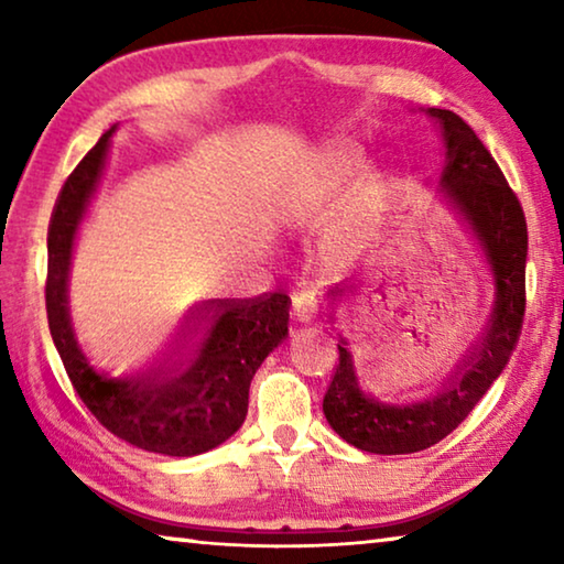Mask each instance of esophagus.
I'll return each instance as SVG.
<instances>
[{
    "label": "esophagus",
    "mask_w": 564,
    "mask_h": 564,
    "mask_svg": "<svg viewBox=\"0 0 564 564\" xmlns=\"http://www.w3.org/2000/svg\"><path fill=\"white\" fill-rule=\"evenodd\" d=\"M316 313H318V305L316 299H313V293H293V321L295 323H313L316 321Z\"/></svg>",
    "instance_id": "obj_1"
}]
</instances>
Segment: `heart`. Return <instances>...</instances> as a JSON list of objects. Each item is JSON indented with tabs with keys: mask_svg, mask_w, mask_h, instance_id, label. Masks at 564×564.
<instances>
[{
	"mask_svg": "<svg viewBox=\"0 0 564 564\" xmlns=\"http://www.w3.org/2000/svg\"><path fill=\"white\" fill-rule=\"evenodd\" d=\"M362 164L366 154L360 147L333 144L293 171L279 196V216L285 226L293 231H318L335 216L341 196L345 195L347 202L343 203L340 213L337 210L339 216L323 238V259L333 269H346L368 253L386 221L390 181L383 171L362 169ZM352 180L357 181L356 185Z\"/></svg>",
	"mask_w": 564,
	"mask_h": 564,
	"instance_id": "b5f03b06",
	"label": "heart"
}]
</instances>
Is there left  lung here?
I'll list each match as a JSON object with an SVG mask.
<instances>
[{"label":"left lung","mask_w":564,"mask_h":564,"mask_svg":"<svg viewBox=\"0 0 564 564\" xmlns=\"http://www.w3.org/2000/svg\"><path fill=\"white\" fill-rule=\"evenodd\" d=\"M443 141V174L437 191L457 216L488 265L492 311L482 338L455 376L420 398H383L360 373L356 350L346 336L338 340V368L323 398V415L348 445L376 455H405L441 443L480 403L500 378L520 340L524 316V214L490 151L477 133L447 109H425ZM356 285L328 291L330 318Z\"/></svg>","instance_id":"8db88e82"}]
</instances>
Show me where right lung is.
Returning a JSON list of instances; mask_svg holds the SVG:
<instances>
[{"label":"right lung","instance_id":"1","mask_svg":"<svg viewBox=\"0 0 564 564\" xmlns=\"http://www.w3.org/2000/svg\"><path fill=\"white\" fill-rule=\"evenodd\" d=\"M119 123L101 133L66 178L52 212L46 251V316L76 393L99 423L141 451L194 457L226 443L248 413L256 370L289 338L291 299L208 301L178 338L147 366H107L84 348L69 308L76 238L107 171Z\"/></svg>","mask_w":564,"mask_h":564}]
</instances>
